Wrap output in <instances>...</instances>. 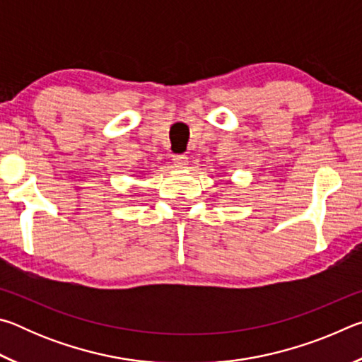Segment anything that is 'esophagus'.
<instances>
[{"instance_id": "34e87169", "label": "esophagus", "mask_w": 362, "mask_h": 362, "mask_svg": "<svg viewBox=\"0 0 362 362\" xmlns=\"http://www.w3.org/2000/svg\"><path fill=\"white\" fill-rule=\"evenodd\" d=\"M173 161L177 168H187L188 166V156L185 155H174Z\"/></svg>"}]
</instances>
